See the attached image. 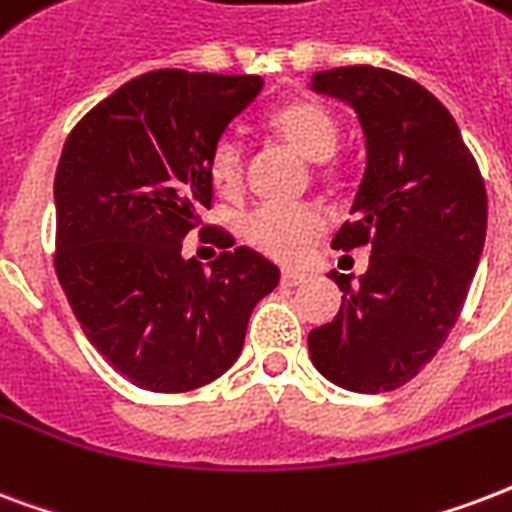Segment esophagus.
<instances>
[{
  "label": "esophagus",
  "instance_id": "obj_1",
  "mask_svg": "<svg viewBox=\"0 0 512 512\" xmlns=\"http://www.w3.org/2000/svg\"><path fill=\"white\" fill-rule=\"evenodd\" d=\"M305 275L302 272H294V270H283V275H280V283L283 286H302L305 283Z\"/></svg>",
  "mask_w": 512,
  "mask_h": 512
}]
</instances>
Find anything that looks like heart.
Instances as JSON below:
<instances>
[{
    "label": "heart",
    "instance_id": "heart-1",
    "mask_svg": "<svg viewBox=\"0 0 512 512\" xmlns=\"http://www.w3.org/2000/svg\"><path fill=\"white\" fill-rule=\"evenodd\" d=\"M272 132L307 159L332 156L340 142L334 115L318 102L299 99L270 115ZM210 178L221 191H237L242 183V148L234 137H218L207 156ZM326 215L313 202H261L242 215L240 234L248 245L278 261H299L324 234Z\"/></svg>",
    "mask_w": 512,
    "mask_h": 512
}]
</instances>
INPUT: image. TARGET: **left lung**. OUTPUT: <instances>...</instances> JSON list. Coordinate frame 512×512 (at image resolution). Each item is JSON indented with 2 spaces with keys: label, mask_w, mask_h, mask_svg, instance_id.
<instances>
[{
  "label": "left lung",
  "mask_w": 512,
  "mask_h": 512,
  "mask_svg": "<svg viewBox=\"0 0 512 512\" xmlns=\"http://www.w3.org/2000/svg\"><path fill=\"white\" fill-rule=\"evenodd\" d=\"M310 86L345 99L367 137L353 215L332 248L372 251L359 286L332 272L343 305L310 332V359L334 386L394 391L459 321L486 240V183L453 115L416 80L353 64L315 72Z\"/></svg>",
  "instance_id": "1"
}]
</instances>
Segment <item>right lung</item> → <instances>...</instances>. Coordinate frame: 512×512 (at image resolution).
Masks as SVG:
<instances>
[{"mask_svg": "<svg viewBox=\"0 0 512 512\" xmlns=\"http://www.w3.org/2000/svg\"><path fill=\"white\" fill-rule=\"evenodd\" d=\"M261 83L145 72L91 107L64 142L56 275L88 343L134 386L180 394L224 375L256 302L278 286V267L245 245L218 253L210 270L180 253L213 207L210 148ZM210 234L234 245L221 226Z\"/></svg>", "mask_w": 512, "mask_h": 512, "instance_id": "1", "label": "right lung"}]
</instances>
